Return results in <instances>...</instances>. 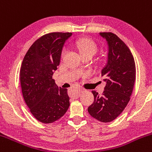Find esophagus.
I'll use <instances>...</instances> for the list:
<instances>
[{
  "label": "esophagus",
  "instance_id": "34e87169",
  "mask_svg": "<svg viewBox=\"0 0 152 152\" xmlns=\"http://www.w3.org/2000/svg\"><path fill=\"white\" fill-rule=\"evenodd\" d=\"M83 90V88H81V87L77 88V94L79 95L80 94L81 92H82Z\"/></svg>",
  "mask_w": 152,
  "mask_h": 152
}]
</instances>
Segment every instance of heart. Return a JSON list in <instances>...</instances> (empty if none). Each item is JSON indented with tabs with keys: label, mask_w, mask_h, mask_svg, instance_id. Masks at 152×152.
<instances>
[{
	"label": "heart",
	"mask_w": 152,
	"mask_h": 152,
	"mask_svg": "<svg viewBox=\"0 0 152 152\" xmlns=\"http://www.w3.org/2000/svg\"><path fill=\"white\" fill-rule=\"evenodd\" d=\"M76 45L80 55L87 54V53L94 55L97 50V46L96 44L91 39L86 38L80 39L77 41ZM66 53V49L64 48L62 51V56H64Z\"/></svg>",
	"instance_id": "b5f03b06"
}]
</instances>
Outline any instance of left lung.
<instances>
[{
  "label": "left lung",
  "mask_w": 152,
  "mask_h": 152,
  "mask_svg": "<svg viewBox=\"0 0 152 152\" xmlns=\"http://www.w3.org/2000/svg\"><path fill=\"white\" fill-rule=\"evenodd\" d=\"M107 45L105 65L102 77L106 83L101 95L92 91L94 100L88 107L89 114L102 122L116 118L130 99L135 80V64L129 48L113 33H99Z\"/></svg>",
  "instance_id": "left-lung-1"
}]
</instances>
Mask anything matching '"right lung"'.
Wrapping results in <instances>:
<instances>
[{
  "mask_svg": "<svg viewBox=\"0 0 152 152\" xmlns=\"http://www.w3.org/2000/svg\"><path fill=\"white\" fill-rule=\"evenodd\" d=\"M72 33H50L34 42L23 58L20 83L23 98L38 121L59 119L69 107L66 88L56 85L53 75L60 64L65 42Z\"/></svg>",
  "mask_w": 152,
  "mask_h": 152,
  "instance_id": "right-lung-1",
  "label": "right lung"
}]
</instances>
